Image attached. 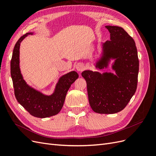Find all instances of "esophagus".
<instances>
[{
  "instance_id": "1",
  "label": "esophagus",
  "mask_w": 156,
  "mask_h": 156,
  "mask_svg": "<svg viewBox=\"0 0 156 156\" xmlns=\"http://www.w3.org/2000/svg\"><path fill=\"white\" fill-rule=\"evenodd\" d=\"M75 68H76V69L78 71V72H82V71H83L84 69H85V65L83 63L79 62L76 65Z\"/></svg>"
}]
</instances>
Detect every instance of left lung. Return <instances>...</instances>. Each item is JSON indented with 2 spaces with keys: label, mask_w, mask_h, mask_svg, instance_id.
Listing matches in <instances>:
<instances>
[{
  "label": "left lung",
  "mask_w": 156,
  "mask_h": 156,
  "mask_svg": "<svg viewBox=\"0 0 156 156\" xmlns=\"http://www.w3.org/2000/svg\"><path fill=\"white\" fill-rule=\"evenodd\" d=\"M110 40L102 44V56L96 64L107 68L111 59L116 75L85 70L81 75L87 81L88 101L92 109L100 114H114L123 110L136 92L139 58L133 39L123 28L106 26Z\"/></svg>",
  "instance_id": "8db88e82"
}]
</instances>
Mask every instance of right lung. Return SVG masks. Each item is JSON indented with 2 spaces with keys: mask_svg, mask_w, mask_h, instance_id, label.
I'll list each match as a JSON object with an SVG mask.
<instances>
[{
  "mask_svg": "<svg viewBox=\"0 0 156 156\" xmlns=\"http://www.w3.org/2000/svg\"><path fill=\"white\" fill-rule=\"evenodd\" d=\"M30 34L32 33L22 36L14 47L10 64L11 77L17 101L32 116L44 119L57 115L62 109L71 84L78 78L79 75L75 71L64 75L59 79L55 92L51 96L44 95L28 85L20 68V47L23 40Z\"/></svg>",
  "mask_w": 156,
  "mask_h": 156,
  "instance_id": "obj_1",
  "label": "right lung"
}]
</instances>
